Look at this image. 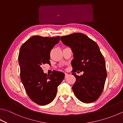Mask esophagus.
Instances as JSON below:
<instances>
[{"mask_svg": "<svg viewBox=\"0 0 123 123\" xmlns=\"http://www.w3.org/2000/svg\"><path fill=\"white\" fill-rule=\"evenodd\" d=\"M68 74L67 73H65V77H67L68 76Z\"/></svg>", "mask_w": 123, "mask_h": 123, "instance_id": "34e87169", "label": "esophagus"}]
</instances>
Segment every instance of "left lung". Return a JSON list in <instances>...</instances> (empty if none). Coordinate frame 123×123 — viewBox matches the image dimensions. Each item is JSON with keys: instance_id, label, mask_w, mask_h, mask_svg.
<instances>
[{"instance_id": "obj_1", "label": "left lung", "mask_w": 123, "mask_h": 123, "mask_svg": "<svg viewBox=\"0 0 123 123\" xmlns=\"http://www.w3.org/2000/svg\"><path fill=\"white\" fill-rule=\"evenodd\" d=\"M60 40L74 53L71 61V72L76 77L72 88L74 93L85 103L95 102L102 94L107 76L105 61L98 46L80 33L61 37ZM77 71H83L84 74L76 75L74 73Z\"/></svg>"}]
</instances>
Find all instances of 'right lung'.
<instances>
[{"label": "right lung", "instance_id": "add662e5", "mask_svg": "<svg viewBox=\"0 0 123 123\" xmlns=\"http://www.w3.org/2000/svg\"><path fill=\"white\" fill-rule=\"evenodd\" d=\"M59 41V36L36 35L27 40L20 49L18 61L21 82L29 97L40 105L54 100L57 86L64 79L63 73L55 71L47 75L41 68L43 64L50 63V50Z\"/></svg>", "mask_w": 123, "mask_h": 123}]
</instances>
